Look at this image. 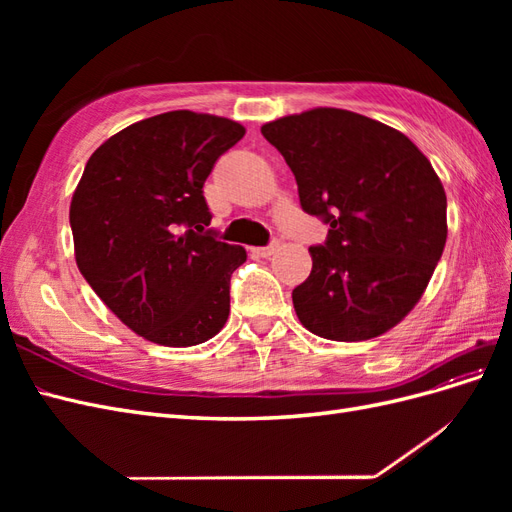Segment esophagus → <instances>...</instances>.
<instances>
[{
	"instance_id": "1",
	"label": "esophagus",
	"mask_w": 512,
	"mask_h": 512,
	"mask_svg": "<svg viewBox=\"0 0 512 512\" xmlns=\"http://www.w3.org/2000/svg\"><path fill=\"white\" fill-rule=\"evenodd\" d=\"M277 247H280V241H273L271 245H267V247H254V254L256 256H262V258H269L275 250H277Z\"/></svg>"
}]
</instances>
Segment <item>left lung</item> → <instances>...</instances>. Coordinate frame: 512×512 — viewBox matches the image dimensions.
Listing matches in <instances>:
<instances>
[{
    "mask_svg": "<svg viewBox=\"0 0 512 512\" xmlns=\"http://www.w3.org/2000/svg\"><path fill=\"white\" fill-rule=\"evenodd\" d=\"M260 132L290 166L303 211L331 226L292 290L303 327L333 342L393 329L423 297L446 243V194L431 162L406 134L344 108H312Z\"/></svg>",
    "mask_w": 512,
    "mask_h": 512,
    "instance_id": "obj_1",
    "label": "left lung"
}]
</instances>
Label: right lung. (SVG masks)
Wrapping results in <instances>:
<instances>
[{"mask_svg": "<svg viewBox=\"0 0 512 512\" xmlns=\"http://www.w3.org/2000/svg\"><path fill=\"white\" fill-rule=\"evenodd\" d=\"M243 134L226 117L170 111L123 128L87 160L70 203L76 265L147 342L196 346L228 320L230 275L247 254L207 230L203 185Z\"/></svg>", "mask_w": 512, "mask_h": 512, "instance_id": "right-lung-1", "label": "right lung"}]
</instances>
